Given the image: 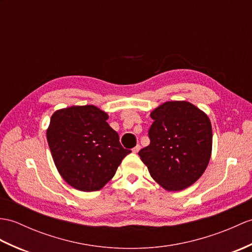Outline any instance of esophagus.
<instances>
[{
  "label": "esophagus",
  "mask_w": 252,
  "mask_h": 252,
  "mask_svg": "<svg viewBox=\"0 0 252 252\" xmlns=\"http://www.w3.org/2000/svg\"><path fill=\"white\" fill-rule=\"evenodd\" d=\"M139 149H140V146H139V145H136V146H135V147H134V148L132 149V151H133V153H134V154H137V153H138V151H139Z\"/></svg>",
  "instance_id": "34e87169"
}]
</instances>
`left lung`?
<instances>
[{
    "label": "left lung",
    "mask_w": 252,
    "mask_h": 252,
    "mask_svg": "<svg viewBox=\"0 0 252 252\" xmlns=\"http://www.w3.org/2000/svg\"><path fill=\"white\" fill-rule=\"evenodd\" d=\"M150 117V144L140 149V160L163 189L188 188L205 172L212 156L208 116L190 102L171 101L155 108Z\"/></svg>",
    "instance_id": "1"
}]
</instances>
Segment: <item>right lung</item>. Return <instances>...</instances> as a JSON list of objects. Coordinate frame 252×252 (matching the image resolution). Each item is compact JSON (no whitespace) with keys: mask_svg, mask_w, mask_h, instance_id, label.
Masks as SVG:
<instances>
[{"mask_svg":"<svg viewBox=\"0 0 252 252\" xmlns=\"http://www.w3.org/2000/svg\"><path fill=\"white\" fill-rule=\"evenodd\" d=\"M94 105L71 106L52 114L46 136L61 177L79 191L102 189L131 153Z\"/></svg>","mask_w":252,"mask_h":252,"instance_id":"obj_1","label":"right lung"}]
</instances>
